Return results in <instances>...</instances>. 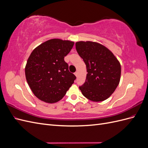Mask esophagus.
Listing matches in <instances>:
<instances>
[{"label":"esophagus","instance_id":"obj_1","mask_svg":"<svg viewBox=\"0 0 148 148\" xmlns=\"http://www.w3.org/2000/svg\"><path fill=\"white\" fill-rule=\"evenodd\" d=\"M75 75L76 76V77H78V71H76V72H75Z\"/></svg>","mask_w":148,"mask_h":148}]
</instances>
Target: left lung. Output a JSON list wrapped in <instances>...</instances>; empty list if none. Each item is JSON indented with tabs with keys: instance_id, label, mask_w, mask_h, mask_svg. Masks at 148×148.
<instances>
[{
	"instance_id": "left-lung-1",
	"label": "left lung",
	"mask_w": 148,
	"mask_h": 148,
	"mask_svg": "<svg viewBox=\"0 0 148 148\" xmlns=\"http://www.w3.org/2000/svg\"><path fill=\"white\" fill-rule=\"evenodd\" d=\"M76 49L86 66V79L79 86L83 95L95 102L109 97L119 84L121 66L111 51L95 42H76Z\"/></svg>"
}]
</instances>
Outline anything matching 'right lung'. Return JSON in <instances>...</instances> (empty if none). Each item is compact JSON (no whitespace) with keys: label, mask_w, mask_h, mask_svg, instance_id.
I'll return each mask as SVG.
<instances>
[{"label":"right lung","mask_w":148,"mask_h":148,"mask_svg":"<svg viewBox=\"0 0 148 148\" xmlns=\"http://www.w3.org/2000/svg\"><path fill=\"white\" fill-rule=\"evenodd\" d=\"M74 42L52 39L35 48L25 66L26 81L38 99L47 103L57 102L65 95L77 78L69 70L64 57Z\"/></svg>","instance_id":"add662e5"}]
</instances>
